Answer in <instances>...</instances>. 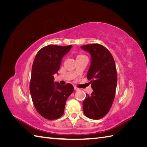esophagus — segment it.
<instances>
[{
  "label": "esophagus",
  "mask_w": 147,
  "mask_h": 147,
  "mask_svg": "<svg viewBox=\"0 0 147 147\" xmlns=\"http://www.w3.org/2000/svg\"><path fill=\"white\" fill-rule=\"evenodd\" d=\"M74 90H75V91H78V90H79V89H78V88H77V87L74 86Z\"/></svg>",
  "instance_id": "1"
}]
</instances>
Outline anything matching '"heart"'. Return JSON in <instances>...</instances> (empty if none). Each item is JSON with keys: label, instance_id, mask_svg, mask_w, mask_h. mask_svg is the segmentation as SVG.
Wrapping results in <instances>:
<instances>
[{"label": "heart", "instance_id": "1", "mask_svg": "<svg viewBox=\"0 0 147 147\" xmlns=\"http://www.w3.org/2000/svg\"><path fill=\"white\" fill-rule=\"evenodd\" d=\"M83 56H84L83 55H78L77 57V58H78V57H83Z\"/></svg>", "mask_w": 147, "mask_h": 147}]
</instances>
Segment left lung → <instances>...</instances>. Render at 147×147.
I'll return each instance as SVG.
<instances>
[{
	"label": "left lung",
	"mask_w": 147,
	"mask_h": 147,
	"mask_svg": "<svg viewBox=\"0 0 147 147\" xmlns=\"http://www.w3.org/2000/svg\"><path fill=\"white\" fill-rule=\"evenodd\" d=\"M90 53L91 65L87 74L93 90L91 96L86 94L83 102L84 115L92 119H99L107 114L112 105L117 84V72L110 52L99 44L81 47Z\"/></svg>",
	"instance_id": "left-lung-1"
}]
</instances>
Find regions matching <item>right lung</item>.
<instances>
[{
	"instance_id": "1",
	"label": "right lung",
	"mask_w": 147,
	"mask_h": 147,
	"mask_svg": "<svg viewBox=\"0 0 147 147\" xmlns=\"http://www.w3.org/2000/svg\"><path fill=\"white\" fill-rule=\"evenodd\" d=\"M72 45L61 47L50 45L40 49L35 57L30 82V92L37 112L49 120L60 118L64 114L65 105L74 91L68 83L61 85L54 82L63 57Z\"/></svg>"
}]
</instances>
